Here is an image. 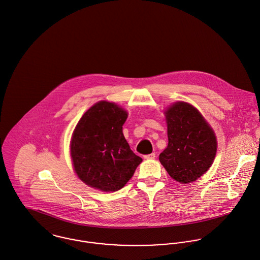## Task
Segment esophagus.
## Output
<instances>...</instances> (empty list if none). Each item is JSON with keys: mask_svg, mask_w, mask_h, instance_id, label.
<instances>
[{"mask_svg": "<svg viewBox=\"0 0 260 260\" xmlns=\"http://www.w3.org/2000/svg\"><path fill=\"white\" fill-rule=\"evenodd\" d=\"M155 157H156V154L155 153H152L150 155H146L145 156V158H147V159H154Z\"/></svg>", "mask_w": 260, "mask_h": 260, "instance_id": "esophagus-1", "label": "esophagus"}]
</instances>
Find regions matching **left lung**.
Returning <instances> with one entry per match:
<instances>
[{
    "mask_svg": "<svg viewBox=\"0 0 260 260\" xmlns=\"http://www.w3.org/2000/svg\"><path fill=\"white\" fill-rule=\"evenodd\" d=\"M168 147L159 161L176 181H196L211 167L217 151L214 132L191 104L176 103L166 111Z\"/></svg>",
    "mask_w": 260,
    "mask_h": 260,
    "instance_id": "left-lung-1",
    "label": "left lung"
}]
</instances>
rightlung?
Wrapping results in <instances>:
<instances>
[{
  "label": "right lung",
  "instance_id": "add662e5",
  "mask_svg": "<svg viewBox=\"0 0 260 260\" xmlns=\"http://www.w3.org/2000/svg\"><path fill=\"white\" fill-rule=\"evenodd\" d=\"M126 117L116 104L100 102L78 121L70 151L74 170L86 185L104 192L120 190L143 160L123 137Z\"/></svg>",
  "mask_w": 260,
  "mask_h": 260
}]
</instances>
